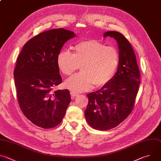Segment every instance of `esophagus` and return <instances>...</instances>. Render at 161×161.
Returning <instances> with one entry per match:
<instances>
[{
	"label": "esophagus",
	"mask_w": 161,
	"mask_h": 161,
	"mask_svg": "<svg viewBox=\"0 0 161 161\" xmlns=\"http://www.w3.org/2000/svg\"><path fill=\"white\" fill-rule=\"evenodd\" d=\"M70 94H71V99H74L76 96H78L79 94H77V93H75V92H70Z\"/></svg>",
	"instance_id": "obj_1"
}]
</instances>
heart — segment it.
I'll return each instance as SVG.
<instances>
[{
	"instance_id": "b5f03b06",
	"label": "heart",
	"mask_w": 161,
	"mask_h": 161,
	"mask_svg": "<svg viewBox=\"0 0 161 161\" xmlns=\"http://www.w3.org/2000/svg\"><path fill=\"white\" fill-rule=\"evenodd\" d=\"M60 71L70 75L81 65V73L73 75L65 82V86L76 92L108 84L115 75L119 65L118 50L97 40L88 39L77 43L72 54L61 50L57 57Z\"/></svg>"
}]
</instances>
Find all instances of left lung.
<instances>
[{
  "instance_id": "left-lung-1",
  "label": "left lung",
  "mask_w": 161,
  "mask_h": 161,
  "mask_svg": "<svg viewBox=\"0 0 161 161\" xmlns=\"http://www.w3.org/2000/svg\"><path fill=\"white\" fill-rule=\"evenodd\" d=\"M117 42L119 53L118 70L106 85L87 94L85 111L88 124L95 129L107 130L119 125L132 112L139 90L140 73L136 56L129 41L120 32L108 31L104 37Z\"/></svg>"
}]
</instances>
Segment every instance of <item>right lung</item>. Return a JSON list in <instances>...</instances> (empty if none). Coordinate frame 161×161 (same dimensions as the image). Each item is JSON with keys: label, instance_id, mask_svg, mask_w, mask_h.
Returning a JSON list of instances; mask_svg holds the SVG:
<instances>
[{"label": "right lung", "instance_id": "1", "mask_svg": "<svg viewBox=\"0 0 161 161\" xmlns=\"http://www.w3.org/2000/svg\"><path fill=\"white\" fill-rule=\"evenodd\" d=\"M76 36L62 28L41 32L25 43L17 58L14 78L19 106L38 127L58 125L71 102L68 89L53 88L62 81L57 55L63 45Z\"/></svg>", "mask_w": 161, "mask_h": 161}]
</instances>
